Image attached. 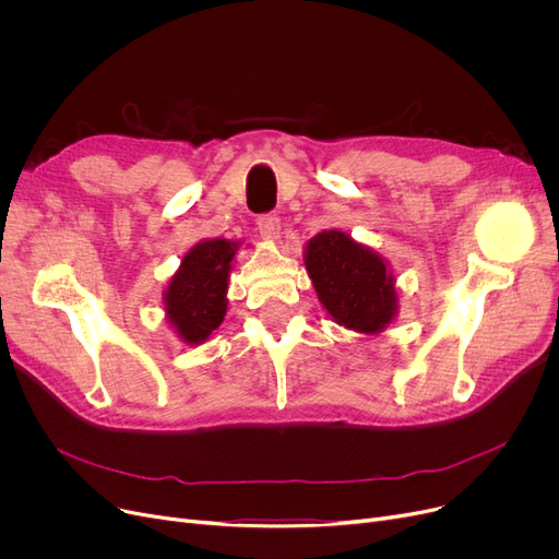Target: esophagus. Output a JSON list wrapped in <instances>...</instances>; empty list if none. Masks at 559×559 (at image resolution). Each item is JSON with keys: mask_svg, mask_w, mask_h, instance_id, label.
Wrapping results in <instances>:
<instances>
[{"mask_svg": "<svg viewBox=\"0 0 559 559\" xmlns=\"http://www.w3.org/2000/svg\"><path fill=\"white\" fill-rule=\"evenodd\" d=\"M258 228H260V235H262L264 240L276 242V240H278V233H281V224H278L276 213L260 215V217H258Z\"/></svg>", "mask_w": 559, "mask_h": 559, "instance_id": "esophagus-1", "label": "esophagus"}]
</instances>
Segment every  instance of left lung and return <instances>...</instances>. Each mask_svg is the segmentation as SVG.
Masks as SVG:
<instances>
[{
    "label": "left lung",
    "instance_id": "obj_1",
    "mask_svg": "<svg viewBox=\"0 0 559 559\" xmlns=\"http://www.w3.org/2000/svg\"><path fill=\"white\" fill-rule=\"evenodd\" d=\"M304 260L321 306L340 326L373 335L392 324L396 278L376 251L342 230H324L308 242Z\"/></svg>",
    "mask_w": 559,
    "mask_h": 559
}]
</instances>
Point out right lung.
I'll return each instance as SVG.
<instances>
[{
  "mask_svg": "<svg viewBox=\"0 0 559 559\" xmlns=\"http://www.w3.org/2000/svg\"><path fill=\"white\" fill-rule=\"evenodd\" d=\"M238 242L203 240L181 260L165 289L169 326L186 344H201L213 335L226 314V289L230 262Z\"/></svg>",
  "mask_w": 559,
  "mask_h": 559,
  "instance_id": "1",
  "label": "right lung"
}]
</instances>
